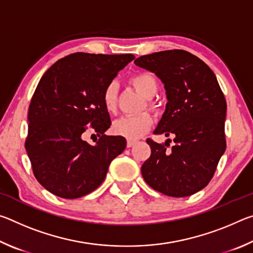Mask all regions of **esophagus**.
I'll list each match as a JSON object with an SVG mask.
<instances>
[{
  "label": "esophagus",
  "mask_w": 253,
  "mask_h": 253,
  "mask_svg": "<svg viewBox=\"0 0 253 253\" xmlns=\"http://www.w3.org/2000/svg\"><path fill=\"white\" fill-rule=\"evenodd\" d=\"M135 144H136V140H134V139H127V147L128 148L132 147Z\"/></svg>",
  "instance_id": "obj_1"
}]
</instances>
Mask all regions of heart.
Here are the masks:
<instances>
[{"mask_svg":"<svg viewBox=\"0 0 253 253\" xmlns=\"http://www.w3.org/2000/svg\"><path fill=\"white\" fill-rule=\"evenodd\" d=\"M135 90L145 98V106L154 113L160 111V106L153 99L158 89L155 76L151 72H138L129 79ZM101 101L108 114H115L117 110V84L115 81L107 84L101 93ZM153 118L148 113H142L136 116H125L115 121L111 130L115 135L136 139L144 135L153 126Z\"/></svg>","mask_w":253,"mask_h":253,"instance_id":"1","label":"heart"}]
</instances>
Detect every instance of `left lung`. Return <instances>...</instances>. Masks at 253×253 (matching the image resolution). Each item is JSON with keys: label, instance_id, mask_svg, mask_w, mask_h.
I'll return each instance as SVG.
<instances>
[{"label": "left lung", "instance_id": "left-lung-1", "mask_svg": "<svg viewBox=\"0 0 253 253\" xmlns=\"http://www.w3.org/2000/svg\"><path fill=\"white\" fill-rule=\"evenodd\" d=\"M136 66L160 78L166 104L155 134L173 135L175 145L147 138L151 156L142 166L149 186L173 198H185L211 181L226 147V101L214 72L185 50H166L137 58Z\"/></svg>", "mask_w": 253, "mask_h": 253}]
</instances>
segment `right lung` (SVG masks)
<instances>
[{
  "instance_id": "add662e5",
  "label": "right lung",
  "mask_w": 253,
  "mask_h": 253,
  "mask_svg": "<svg viewBox=\"0 0 253 253\" xmlns=\"http://www.w3.org/2000/svg\"><path fill=\"white\" fill-rule=\"evenodd\" d=\"M134 54L77 52L58 60L42 76L29 106L25 149L34 177L62 199L84 196L104 182L111 161L126 147L111 125L101 93ZM92 127L96 145L83 140Z\"/></svg>"
}]
</instances>
